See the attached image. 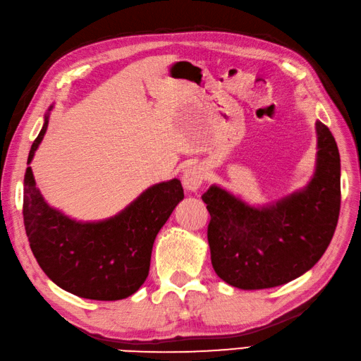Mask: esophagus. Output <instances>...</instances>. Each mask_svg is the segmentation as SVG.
Masks as SVG:
<instances>
[{"label":"esophagus","instance_id":"esophagus-1","mask_svg":"<svg viewBox=\"0 0 361 361\" xmlns=\"http://www.w3.org/2000/svg\"><path fill=\"white\" fill-rule=\"evenodd\" d=\"M205 180V170L201 165L188 166L182 174V183L183 188L187 191H197Z\"/></svg>","mask_w":361,"mask_h":361}]
</instances>
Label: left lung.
Wrapping results in <instances>:
<instances>
[{
    "mask_svg": "<svg viewBox=\"0 0 361 361\" xmlns=\"http://www.w3.org/2000/svg\"><path fill=\"white\" fill-rule=\"evenodd\" d=\"M316 138L310 182L282 200L251 205L219 185L202 195L212 264L226 283L273 288L305 274L326 252L340 215L341 165L332 132L321 121Z\"/></svg>",
    "mask_w": 361,
    "mask_h": 361,
    "instance_id": "8db88e82",
    "label": "left lung"
}]
</instances>
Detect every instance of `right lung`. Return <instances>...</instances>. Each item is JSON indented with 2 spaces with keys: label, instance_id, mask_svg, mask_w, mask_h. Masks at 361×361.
Segmentation results:
<instances>
[{
  "label": "right lung",
  "instance_id": "right-lung-1",
  "mask_svg": "<svg viewBox=\"0 0 361 361\" xmlns=\"http://www.w3.org/2000/svg\"><path fill=\"white\" fill-rule=\"evenodd\" d=\"M51 109L29 151L25 173L23 219L29 246L43 273L62 290L93 300L126 299L148 277L154 240L183 200L182 183L171 179L151 185L102 221H76L51 207L29 166L47 134Z\"/></svg>",
  "mask_w": 361,
  "mask_h": 361
}]
</instances>
